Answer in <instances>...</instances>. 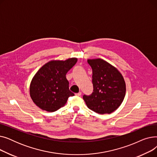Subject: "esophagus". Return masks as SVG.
Listing matches in <instances>:
<instances>
[{"mask_svg": "<svg viewBox=\"0 0 157 157\" xmlns=\"http://www.w3.org/2000/svg\"><path fill=\"white\" fill-rule=\"evenodd\" d=\"M75 95H76V96H80L81 95V92H79V93H76V94H75Z\"/></svg>", "mask_w": 157, "mask_h": 157, "instance_id": "esophagus-1", "label": "esophagus"}]
</instances>
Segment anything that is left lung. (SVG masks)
Returning <instances> with one entry per match:
<instances>
[{
  "label": "left lung",
  "instance_id": "8db88e82",
  "mask_svg": "<svg viewBox=\"0 0 157 157\" xmlns=\"http://www.w3.org/2000/svg\"><path fill=\"white\" fill-rule=\"evenodd\" d=\"M92 69L94 92L83 95L88 108L101 114L117 110L124 99L126 84L121 72L111 63L101 59H88Z\"/></svg>",
  "mask_w": 157,
  "mask_h": 157
}]
</instances>
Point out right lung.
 I'll return each mask as SVG.
<instances>
[{"mask_svg":"<svg viewBox=\"0 0 157 157\" xmlns=\"http://www.w3.org/2000/svg\"><path fill=\"white\" fill-rule=\"evenodd\" d=\"M77 58L65 60H53L41 67L30 85V95L41 109L54 112L63 107L68 98L74 94L69 88L66 74L76 64Z\"/></svg>","mask_w":157,"mask_h":157,"instance_id":"right-lung-1","label":"right lung"}]
</instances>
